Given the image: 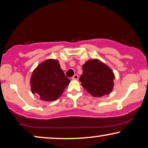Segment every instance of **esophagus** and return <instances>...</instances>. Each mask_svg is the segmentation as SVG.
Returning <instances> with one entry per match:
<instances>
[{"mask_svg":"<svg viewBox=\"0 0 148 148\" xmlns=\"http://www.w3.org/2000/svg\"><path fill=\"white\" fill-rule=\"evenodd\" d=\"M78 78H79V77H78V75H77V74H75V75H74V76H72V79H75V80H78Z\"/></svg>","mask_w":148,"mask_h":148,"instance_id":"esophagus-1","label":"esophagus"}]
</instances>
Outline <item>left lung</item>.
<instances>
[{
  "label": "left lung",
  "instance_id": "8db88e82",
  "mask_svg": "<svg viewBox=\"0 0 148 148\" xmlns=\"http://www.w3.org/2000/svg\"><path fill=\"white\" fill-rule=\"evenodd\" d=\"M82 68L79 81L88 93L95 97L110 94L113 90L115 76L109 66L94 58L86 61Z\"/></svg>",
  "mask_w": 148,
  "mask_h": 148
}]
</instances>
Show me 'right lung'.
<instances>
[{"label": "right lung", "mask_w": 148, "mask_h": 148, "mask_svg": "<svg viewBox=\"0 0 148 148\" xmlns=\"http://www.w3.org/2000/svg\"><path fill=\"white\" fill-rule=\"evenodd\" d=\"M70 82L60 69L58 60L53 58L40 63L34 70L30 78L32 93L45 101H54L58 99Z\"/></svg>", "instance_id": "obj_1"}]
</instances>
